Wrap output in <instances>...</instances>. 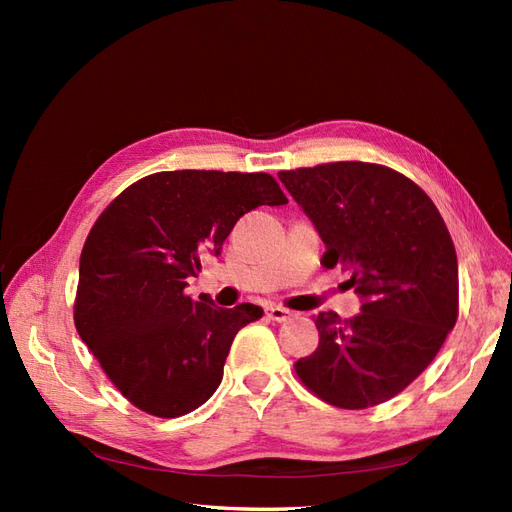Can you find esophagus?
<instances>
[{"label": "esophagus", "mask_w": 512, "mask_h": 512, "mask_svg": "<svg viewBox=\"0 0 512 512\" xmlns=\"http://www.w3.org/2000/svg\"><path fill=\"white\" fill-rule=\"evenodd\" d=\"M267 318L269 320H275V322H288L290 318H294V312L292 309H286V307H280V305H271L267 307Z\"/></svg>", "instance_id": "34e87169"}]
</instances>
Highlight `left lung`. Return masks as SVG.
I'll return each instance as SVG.
<instances>
[{"instance_id": "obj_1", "label": "left lung", "mask_w": 512, "mask_h": 512, "mask_svg": "<svg viewBox=\"0 0 512 512\" xmlns=\"http://www.w3.org/2000/svg\"><path fill=\"white\" fill-rule=\"evenodd\" d=\"M327 245L322 265L352 271L361 314L320 312L316 352L294 371L331 406L395 397L436 359L459 314L457 254L431 198L393 168L331 162L277 173Z\"/></svg>"}]
</instances>
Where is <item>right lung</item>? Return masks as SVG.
Instances as JSON below:
<instances>
[{"instance_id":"right-lung-1","label":"right lung","mask_w":512,"mask_h":512,"mask_svg":"<svg viewBox=\"0 0 512 512\" xmlns=\"http://www.w3.org/2000/svg\"><path fill=\"white\" fill-rule=\"evenodd\" d=\"M288 198L267 173L166 170L132 183L89 230L74 324L130 404L160 418L203 406L235 335L262 309L185 294L200 258L220 256L241 215Z\"/></svg>"}]
</instances>
